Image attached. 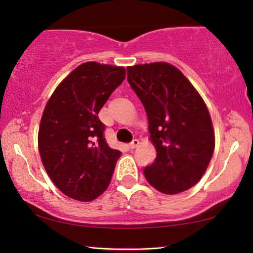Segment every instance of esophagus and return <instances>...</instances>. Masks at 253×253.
Masks as SVG:
<instances>
[{"mask_svg":"<svg viewBox=\"0 0 253 253\" xmlns=\"http://www.w3.org/2000/svg\"><path fill=\"white\" fill-rule=\"evenodd\" d=\"M138 144H139V140L138 139H133L131 143L129 144V147L131 148V150H133V148H136L138 146Z\"/></svg>","mask_w":253,"mask_h":253,"instance_id":"34e87169","label":"esophagus"}]
</instances>
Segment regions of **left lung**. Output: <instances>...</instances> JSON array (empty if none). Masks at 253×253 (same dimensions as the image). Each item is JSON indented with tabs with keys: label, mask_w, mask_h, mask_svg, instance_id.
<instances>
[{
	"label": "left lung",
	"mask_w": 253,
	"mask_h": 253,
	"mask_svg": "<svg viewBox=\"0 0 253 253\" xmlns=\"http://www.w3.org/2000/svg\"><path fill=\"white\" fill-rule=\"evenodd\" d=\"M126 71L157 147L153 164L144 168L145 177L164 193L186 191L202 178L214 152L205 102L184 75L168 63L138 64Z\"/></svg>",
	"instance_id": "1"
}]
</instances>
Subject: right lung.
I'll return each mask as SVG.
<instances>
[{
	"label": "right lung",
	"instance_id": "obj_1",
	"mask_svg": "<svg viewBox=\"0 0 253 253\" xmlns=\"http://www.w3.org/2000/svg\"><path fill=\"white\" fill-rule=\"evenodd\" d=\"M126 79L123 67L86 62L55 89L39 127L43 167L64 195L91 202L108 188L121 152L107 144L102 106Z\"/></svg>",
	"mask_w": 253,
	"mask_h": 253
}]
</instances>
